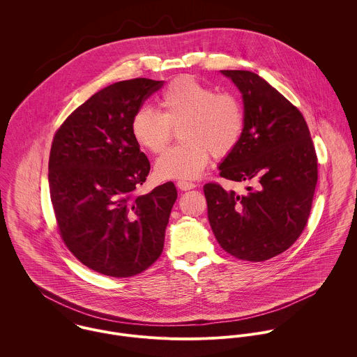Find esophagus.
I'll return each mask as SVG.
<instances>
[{
  "instance_id": "34e87169",
  "label": "esophagus",
  "mask_w": 357,
  "mask_h": 357,
  "mask_svg": "<svg viewBox=\"0 0 357 357\" xmlns=\"http://www.w3.org/2000/svg\"><path fill=\"white\" fill-rule=\"evenodd\" d=\"M177 187H178L181 191H188V190H192V188H195L197 185H195L194 183H191V181L178 180V181H177Z\"/></svg>"
}]
</instances>
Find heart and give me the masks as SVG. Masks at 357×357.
Segmentation results:
<instances>
[{
    "mask_svg": "<svg viewBox=\"0 0 357 357\" xmlns=\"http://www.w3.org/2000/svg\"><path fill=\"white\" fill-rule=\"evenodd\" d=\"M158 102L162 112L142 105L130 123L136 143L153 153L163 151L178 128L183 142L158 158V177L195 178L207 166L210 153L225 158L238 147L245 114L235 95L217 92L192 77H180L163 89Z\"/></svg>",
    "mask_w": 357,
    "mask_h": 357,
    "instance_id": "1",
    "label": "heart"
}]
</instances>
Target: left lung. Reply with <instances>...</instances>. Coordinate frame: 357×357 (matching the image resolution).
Here are the masks:
<instances>
[{"instance_id":"1","label":"left lung","mask_w":357,"mask_h":357,"mask_svg":"<svg viewBox=\"0 0 357 357\" xmlns=\"http://www.w3.org/2000/svg\"><path fill=\"white\" fill-rule=\"evenodd\" d=\"M243 98L245 128L220 176L249 181L248 194L204 184L207 217L220 246L246 261L286 252L303 234L317 183V156L300 109L252 71L221 70Z\"/></svg>"}]
</instances>
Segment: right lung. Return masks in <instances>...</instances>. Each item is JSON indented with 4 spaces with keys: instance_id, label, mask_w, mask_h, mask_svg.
Instances as JSON below:
<instances>
[{
    "instance_id": "add662e5",
    "label": "right lung",
    "mask_w": 357,
    "mask_h": 357,
    "mask_svg": "<svg viewBox=\"0 0 357 357\" xmlns=\"http://www.w3.org/2000/svg\"><path fill=\"white\" fill-rule=\"evenodd\" d=\"M163 81L112 84L81 104L54 133L50 191L60 236L84 265L135 276L159 258L177 190L172 181L136 191L150 162L132 136V118Z\"/></svg>"
}]
</instances>
